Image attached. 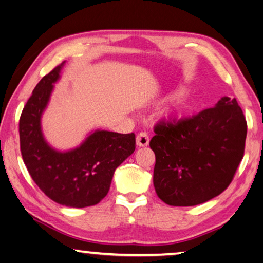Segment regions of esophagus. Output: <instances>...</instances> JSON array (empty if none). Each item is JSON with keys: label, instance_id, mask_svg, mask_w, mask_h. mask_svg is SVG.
<instances>
[{"label": "esophagus", "instance_id": "esophagus-1", "mask_svg": "<svg viewBox=\"0 0 263 263\" xmlns=\"http://www.w3.org/2000/svg\"><path fill=\"white\" fill-rule=\"evenodd\" d=\"M137 145L139 147H146L149 144V136H148L147 132H140L137 135Z\"/></svg>", "mask_w": 263, "mask_h": 263}]
</instances>
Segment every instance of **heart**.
I'll return each instance as SVG.
<instances>
[{
    "label": "heart",
    "mask_w": 263,
    "mask_h": 263,
    "mask_svg": "<svg viewBox=\"0 0 263 263\" xmlns=\"http://www.w3.org/2000/svg\"><path fill=\"white\" fill-rule=\"evenodd\" d=\"M178 95H180V92H175L171 94L170 98L178 97ZM189 109H190V103L186 101V100H180V101L178 102V106H177V112L179 114V115H184V114Z\"/></svg>",
    "instance_id": "1"
}]
</instances>
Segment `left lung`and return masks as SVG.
I'll return each mask as SVG.
<instances>
[{"mask_svg":"<svg viewBox=\"0 0 263 263\" xmlns=\"http://www.w3.org/2000/svg\"><path fill=\"white\" fill-rule=\"evenodd\" d=\"M154 132L156 194L170 206L187 207L230 185L244 156L247 123L237 100L224 97L192 117L160 121Z\"/></svg>","mask_w":263,"mask_h":263,"instance_id":"left-lung-1","label":"left lung"}]
</instances>
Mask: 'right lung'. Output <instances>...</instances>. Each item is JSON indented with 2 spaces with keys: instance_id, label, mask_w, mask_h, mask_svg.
Masks as SVG:
<instances>
[{
  "instance_id": "add662e5",
  "label": "right lung",
  "mask_w": 263,
  "mask_h": 263,
  "mask_svg": "<svg viewBox=\"0 0 263 263\" xmlns=\"http://www.w3.org/2000/svg\"><path fill=\"white\" fill-rule=\"evenodd\" d=\"M64 63L37 83L23 109L21 152L32 179L47 197L66 207L84 208L106 197L116 168L136 149V136L98 130L79 147L64 153L47 144L40 119Z\"/></svg>"
}]
</instances>
